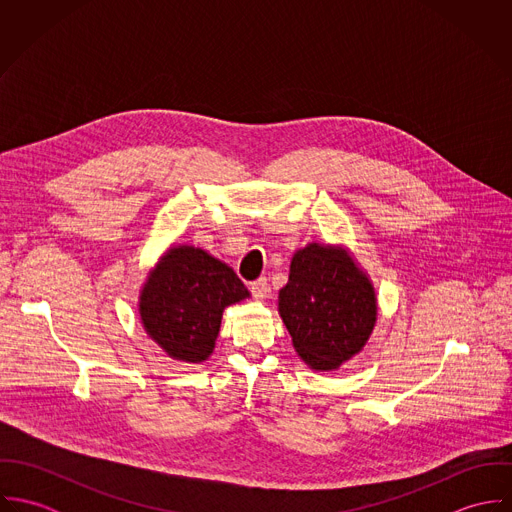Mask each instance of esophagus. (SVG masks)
Wrapping results in <instances>:
<instances>
[{
	"instance_id": "obj_1",
	"label": "esophagus",
	"mask_w": 512,
	"mask_h": 512,
	"mask_svg": "<svg viewBox=\"0 0 512 512\" xmlns=\"http://www.w3.org/2000/svg\"><path fill=\"white\" fill-rule=\"evenodd\" d=\"M250 292L256 297V299H266L268 292H270V284L266 278H258L256 282L250 284Z\"/></svg>"
}]
</instances>
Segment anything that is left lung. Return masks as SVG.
Returning a JSON list of instances; mask_svg holds the SVG:
<instances>
[{
  "label": "left lung",
  "instance_id": "left-lung-1",
  "mask_svg": "<svg viewBox=\"0 0 512 512\" xmlns=\"http://www.w3.org/2000/svg\"><path fill=\"white\" fill-rule=\"evenodd\" d=\"M280 315L297 355L331 370L365 347L376 319L374 290L353 260L331 246L309 244L292 260L280 292Z\"/></svg>",
  "mask_w": 512,
  "mask_h": 512
}]
</instances>
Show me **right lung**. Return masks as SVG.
I'll return each mask as SVG.
<instances>
[{
  "label": "right lung",
  "mask_w": 512,
  "mask_h": 512,
  "mask_svg": "<svg viewBox=\"0 0 512 512\" xmlns=\"http://www.w3.org/2000/svg\"><path fill=\"white\" fill-rule=\"evenodd\" d=\"M244 297L248 290L232 268L201 248L179 246L147 278L140 313L169 357L201 363L213 353L222 309Z\"/></svg>",
  "instance_id": "1"
}]
</instances>
